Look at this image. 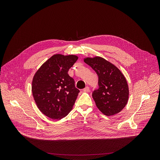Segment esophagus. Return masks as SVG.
<instances>
[{"label":"esophagus","instance_id":"esophagus-1","mask_svg":"<svg viewBox=\"0 0 160 160\" xmlns=\"http://www.w3.org/2000/svg\"><path fill=\"white\" fill-rule=\"evenodd\" d=\"M83 92H89V87H86L85 88H83Z\"/></svg>","mask_w":160,"mask_h":160}]
</instances>
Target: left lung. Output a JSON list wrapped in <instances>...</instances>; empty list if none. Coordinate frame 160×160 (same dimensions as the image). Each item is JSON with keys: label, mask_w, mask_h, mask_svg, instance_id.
I'll return each mask as SVG.
<instances>
[{"label": "left lung", "mask_w": 160, "mask_h": 160, "mask_svg": "<svg viewBox=\"0 0 160 160\" xmlns=\"http://www.w3.org/2000/svg\"><path fill=\"white\" fill-rule=\"evenodd\" d=\"M83 61L98 75L99 88L92 92L98 108L108 117L120 112L127 104L129 96L123 74L116 66L101 57L85 58Z\"/></svg>", "instance_id": "obj_1"}]
</instances>
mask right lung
<instances>
[{"label": "right lung", "mask_w": 160, "mask_h": 160, "mask_svg": "<svg viewBox=\"0 0 160 160\" xmlns=\"http://www.w3.org/2000/svg\"><path fill=\"white\" fill-rule=\"evenodd\" d=\"M78 58L75 55L54 54L34 75L33 99L39 110L51 119L65 117L73 107L80 90L68 72Z\"/></svg>", "instance_id": "1"}]
</instances>
